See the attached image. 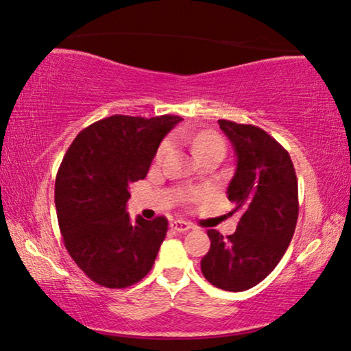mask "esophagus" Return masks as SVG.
Returning <instances> with one entry per match:
<instances>
[{
  "label": "esophagus",
  "instance_id": "obj_1",
  "mask_svg": "<svg viewBox=\"0 0 351 351\" xmlns=\"http://www.w3.org/2000/svg\"><path fill=\"white\" fill-rule=\"evenodd\" d=\"M170 228L175 230V232L184 233V232H187V230L191 228V223H187L186 221H180V219H178V221H171L170 222Z\"/></svg>",
  "mask_w": 351,
  "mask_h": 351
}]
</instances>
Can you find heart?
Returning a JSON list of instances; mask_svg holds the SVG:
<instances>
[{"label": "heart", "instance_id": "heart-1", "mask_svg": "<svg viewBox=\"0 0 351 351\" xmlns=\"http://www.w3.org/2000/svg\"><path fill=\"white\" fill-rule=\"evenodd\" d=\"M176 138H181V140H186V142H189L192 145L193 151L197 153L198 158H200L202 154L209 153V151H214V149L226 151V145H223V140L214 132L192 134L191 130L181 129V130H178V132H176ZM170 148H171V138L164 140V142H162L160 146H159L158 153H156V160L160 162L162 159H164L165 154L170 151Z\"/></svg>", "mask_w": 351, "mask_h": 351}]
</instances>
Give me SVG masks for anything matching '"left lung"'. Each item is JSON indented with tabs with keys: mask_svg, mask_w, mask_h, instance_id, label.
I'll use <instances>...</instances> for the list:
<instances>
[{
	"mask_svg": "<svg viewBox=\"0 0 351 351\" xmlns=\"http://www.w3.org/2000/svg\"><path fill=\"white\" fill-rule=\"evenodd\" d=\"M219 125L237 153L227 193L241 219L227 238L208 230L211 247L202 273L217 289L244 291L260 284L289 247L300 213L298 180L289 151L263 129L227 119Z\"/></svg>",
	"mask_w": 351,
	"mask_h": 351,
	"instance_id": "8db88e82",
	"label": "left lung"
}]
</instances>
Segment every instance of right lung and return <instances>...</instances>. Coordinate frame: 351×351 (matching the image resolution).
I'll return each mask as SVG.
<instances>
[{
  "mask_svg": "<svg viewBox=\"0 0 351 351\" xmlns=\"http://www.w3.org/2000/svg\"><path fill=\"white\" fill-rule=\"evenodd\" d=\"M181 117L113 114L77 135L55 181V205L67 252L97 285L125 289L153 268L169 221L130 222L125 211L135 181L145 180L162 138Z\"/></svg>",
  "mask_w": 351,
  "mask_h": 351,
  "instance_id": "add662e5",
  "label": "right lung"
}]
</instances>
